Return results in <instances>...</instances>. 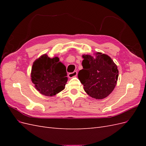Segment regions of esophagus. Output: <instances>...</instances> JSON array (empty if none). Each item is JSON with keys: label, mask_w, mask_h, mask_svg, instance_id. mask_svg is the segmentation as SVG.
Segmentation results:
<instances>
[{"label": "esophagus", "mask_w": 146, "mask_h": 146, "mask_svg": "<svg viewBox=\"0 0 146 146\" xmlns=\"http://www.w3.org/2000/svg\"><path fill=\"white\" fill-rule=\"evenodd\" d=\"M77 71H74L73 72H70L68 74V77L69 78H73L74 77L77 76Z\"/></svg>", "instance_id": "obj_1"}]
</instances>
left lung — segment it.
<instances>
[{
	"label": "left lung",
	"instance_id": "left-lung-1",
	"mask_svg": "<svg viewBox=\"0 0 146 146\" xmlns=\"http://www.w3.org/2000/svg\"><path fill=\"white\" fill-rule=\"evenodd\" d=\"M83 69L78 78L84 90L91 98L102 99L107 98L115 88L119 76L116 64L110 57L97 52L96 58L90 55H82Z\"/></svg>",
	"mask_w": 146,
	"mask_h": 146
}]
</instances>
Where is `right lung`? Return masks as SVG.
I'll return each instance as SVG.
<instances>
[{"label": "right lung", "mask_w": 146, "mask_h": 146, "mask_svg": "<svg viewBox=\"0 0 146 146\" xmlns=\"http://www.w3.org/2000/svg\"><path fill=\"white\" fill-rule=\"evenodd\" d=\"M66 66L58 57L50 58L44 54L35 60L31 72V80L41 94L53 96L65 88L68 81Z\"/></svg>", "instance_id": "1"}]
</instances>
